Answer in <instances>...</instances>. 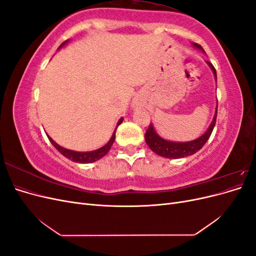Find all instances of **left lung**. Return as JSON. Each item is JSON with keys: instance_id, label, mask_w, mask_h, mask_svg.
Masks as SVG:
<instances>
[{"instance_id": "left-lung-1", "label": "left lung", "mask_w": 256, "mask_h": 256, "mask_svg": "<svg viewBox=\"0 0 256 256\" xmlns=\"http://www.w3.org/2000/svg\"><path fill=\"white\" fill-rule=\"evenodd\" d=\"M193 46H194L196 48L202 50L204 52L203 48L200 47V44H193ZM206 63L209 65V67L212 68V70L214 74L216 81V72L214 67L212 66V63H209V62H206ZM216 110L218 109H216L214 120L210 124V126H209V128L207 129L206 132L202 136L196 138V140L190 141V142H171V141L164 140V138H162L161 136H159L157 134V132L154 129L152 124H150L148 129L146 130L145 141H146L147 145L150 146V148L161 157L170 158V159H177V158H184L187 156H191V154H196V152H198L200 148H202V147L205 145V143L208 141L209 136H210L212 130H214V127L216 125Z\"/></svg>"}]
</instances>
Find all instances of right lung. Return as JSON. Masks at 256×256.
<instances>
[{"instance_id":"add662e5","label":"right lung","mask_w":256,"mask_h":256,"mask_svg":"<svg viewBox=\"0 0 256 256\" xmlns=\"http://www.w3.org/2000/svg\"><path fill=\"white\" fill-rule=\"evenodd\" d=\"M67 42H68V40H66V42H64L63 44H62L60 46L58 49H60L62 47H63L64 44H66ZM122 122V118H120V120H118V126H116V128L118 127V125H120ZM116 128H115L114 132H113V134H112V138H110V141L108 142L104 146L100 147V148H98V150H92V152H74V150H66V148H64V147H62V146H60L58 144H56V142H54L49 136H48V138L50 140V142L52 143V145H53L54 147H56V148L62 154H63V156H65V157L68 158L69 160L74 161V162H79V164H92V162H95V161H97V160H99V159H102V157L106 156V154L108 152H109V150H110V148H111V146H112V144L114 143V140H115Z\"/></svg>"}]
</instances>
